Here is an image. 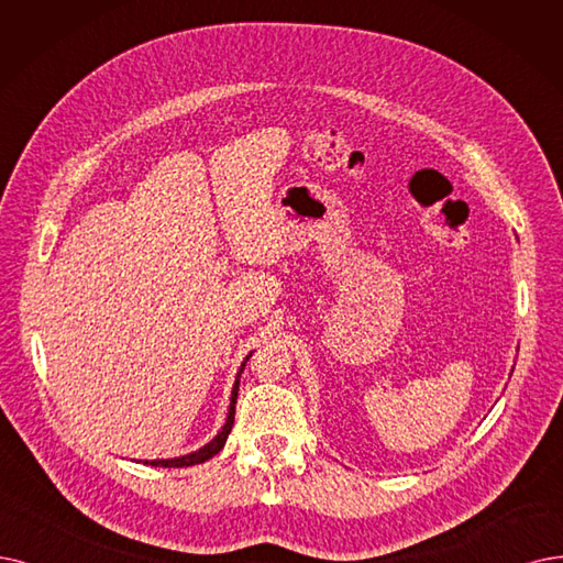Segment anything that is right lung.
Segmentation results:
<instances>
[{"label":"right lung","instance_id":"add662e5","mask_svg":"<svg viewBox=\"0 0 563 563\" xmlns=\"http://www.w3.org/2000/svg\"><path fill=\"white\" fill-rule=\"evenodd\" d=\"M252 357V353L244 357V363L240 365V372L235 376V384H233V390H231V404H229V413H227V422H223L221 430L217 432V437L212 441H208L203 448H198V451L194 453H187V455H179V457H168V460H143V464H150V466H164V468H177V466H194V464H203L208 462L210 457H214L223 443H227L231 430H233V420H235V404H238V390H240V374L246 365V360Z\"/></svg>","mask_w":563,"mask_h":563}]
</instances>
